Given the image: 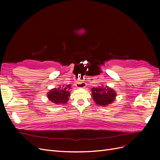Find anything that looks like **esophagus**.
<instances>
[{
    "label": "esophagus",
    "mask_w": 160,
    "mask_h": 160,
    "mask_svg": "<svg viewBox=\"0 0 160 160\" xmlns=\"http://www.w3.org/2000/svg\"><path fill=\"white\" fill-rule=\"evenodd\" d=\"M75 86L77 88H85L86 87V83L85 82H77Z\"/></svg>",
    "instance_id": "34e87169"
}]
</instances>
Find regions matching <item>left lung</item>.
Wrapping results in <instances>:
<instances>
[{
  "mask_svg": "<svg viewBox=\"0 0 160 160\" xmlns=\"http://www.w3.org/2000/svg\"><path fill=\"white\" fill-rule=\"evenodd\" d=\"M92 98L95 103L99 106L105 107L109 104L113 103L116 98L115 91L108 86L98 85L97 88L91 89Z\"/></svg>",
  "mask_w": 160,
  "mask_h": 160,
  "instance_id": "1",
  "label": "left lung"
}]
</instances>
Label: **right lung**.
I'll use <instances>...</instances> for the list:
<instances>
[{
	"label": "right lung",
	"mask_w": 160,
	"mask_h": 160,
	"mask_svg": "<svg viewBox=\"0 0 160 160\" xmlns=\"http://www.w3.org/2000/svg\"><path fill=\"white\" fill-rule=\"evenodd\" d=\"M71 85H65L58 88H53L48 92L47 95L48 99L52 103L60 105L66 104L70 97V89Z\"/></svg>",
	"instance_id": "right-lung-1"
}]
</instances>
